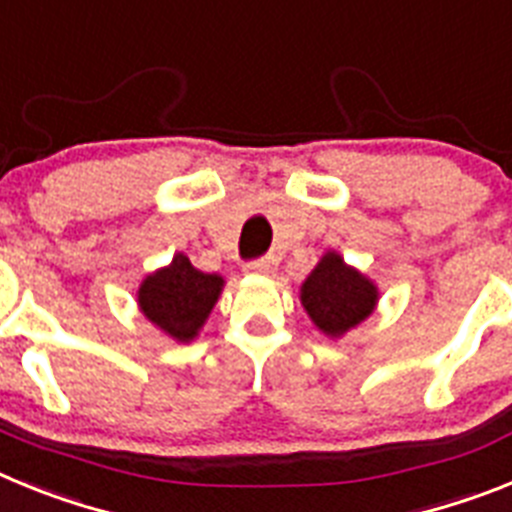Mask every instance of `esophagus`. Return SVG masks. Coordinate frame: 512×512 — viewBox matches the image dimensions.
Instances as JSON below:
<instances>
[{
  "mask_svg": "<svg viewBox=\"0 0 512 512\" xmlns=\"http://www.w3.org/2000/svg\"><path fill=\"white\" fill-rule=\"evenodd\" d=\"M273 265H275L273 257L265 255V257H257V260L247 262V265H244V270H247V273H270V270H273Z\"/></svg>",
  "mask_w": 512,
  "mask_h": 512,
  "instance_id": "34e87169",
  "label": "esophagus"
}]
</instances>
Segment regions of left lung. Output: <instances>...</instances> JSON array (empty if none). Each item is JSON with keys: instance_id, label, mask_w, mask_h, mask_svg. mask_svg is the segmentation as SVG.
I'll return each mask as SVG.
<instances>
[{"instance_id": "obj_1", "label": "left lung", "mask_w": 512, "mask_h": 512, "mask_svg": "<svg viewBox=\"0 0 512 512\" xmlns=\"http://www.w3.org/2000/svg\"><path fill=\"white\" fill-rule=\"evenodd\" d=\"M376 286L340 255L327 252L301 286V304L324 335L340 337L361 324L376 306Z\"/></svg>"}]
</instances>
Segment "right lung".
Listing matches in <instances>:
<instances>
[{
	"label": "right lung",
	"instance_id": "add662e5",
	"mask_svg": "<svg viewBox=\"0 0 512 512\" xmlns=\"http://www.w3.org/2000/svg\"><path fill=\"white\" fill-rule=\"evenodd\" d=\"M219 275L201 273L185 255H175L170 268L149 275L139 288V306L144 317L162 327L175 340L188 342L198 335L213 304L219 299Z\"/></svg>",
	"mask_w": 512,
	"mask_h": 512
}]
</instances>
